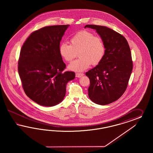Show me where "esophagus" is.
<instances>
[{
	"label": "esophagus",
	"instance_id": "obj_1",
	"mask_svg": "<svg viewBox=\"0 0 153 153\" xmlns=\"http://www.w3.org/2000/svg\"><path fill=\"white\" fill-rule=\"evenodd\" d=\"M83 74H76V77H79V78H80V77H82L83 76Z\"/></svg>",
	"mask_w": 153,
	"mask_h": 153
}]
</instances>
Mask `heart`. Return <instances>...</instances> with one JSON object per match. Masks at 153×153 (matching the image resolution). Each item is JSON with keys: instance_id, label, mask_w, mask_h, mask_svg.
<instances>
[{"instance_id": "obj_1", "label": "heart", "mask_w": 153, "mask_h": 153, "mask_svg": "<svg viewBox=\"0 0 153 153\" xmlns=\"http://www.w3.org/2000/svg\"><path fill=\"white\" fill-rule=\"evenodd\" d=\"M70 42L71 44L61 43L59 46V55L67 62L74 59L79 52L80 58L68 65L70 71L83 72L91 65H99L105 54L106 48L102 39L87 30L76 33L71 38Z\"/></svg>"}]
</instances>
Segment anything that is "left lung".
I'll return each instance as SVG.
<instances>
[{
    "mask_svg": "<svg viewBox=\"0 0 153 153\" xmlns=\"http://www.w3.org/2000/svg\"><path fill=\"white\" fill-rule=\"evenodd\" d=\"M86 27L96 30L106 48L102 62L86 73L90 82L88 97L97 104L107 105L118 100L127 88L133 68L130 46L125 37L110 28L94 25Z\"/></svg>",
    "mask_w": 153,
    "mask_h": 153,
    "instance_id": "left-lung-1",
    "label": "left lung"
}]
</instances>
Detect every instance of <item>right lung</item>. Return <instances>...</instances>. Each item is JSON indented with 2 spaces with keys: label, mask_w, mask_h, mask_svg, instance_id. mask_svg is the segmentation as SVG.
<instances>
[{
  "label": "right lung",
  "mask_w": 153,
  "mask_h": 153,
  "mask_svg": "<svg viewBox=\"0 0 153 153\" xmlns=\"http://www.w3.org/2000/svg\"><path fill=\"white\" fill-rule=\"evenodd\" d=\"M69 26L42 28L32 33L22 46L18 70L23 90L28 97L42 106L60 103L67 83L75 78L74 72L62 73L66 65L59 53L60 41Z\"/></svg>",
  "instance_id": "1"
}]
</instances>
